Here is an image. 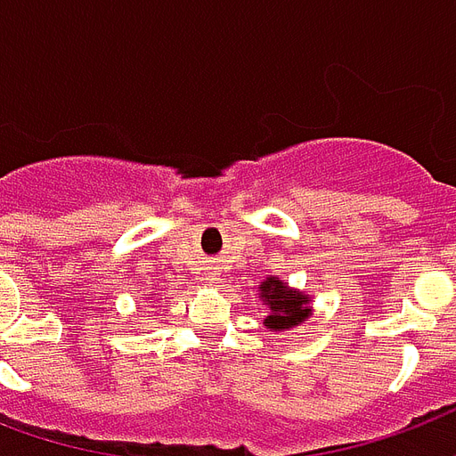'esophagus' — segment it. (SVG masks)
I'll use <instances>...</instances> for the list:
<instances>
[{
    "mask_svg": "<svg viewBox=\"0 0 456 456\" xmlns=\"http://www.w3.org/2000/svg\"><path fill=\"white\" fill-rule=\"evenodd\" d=\"M211 281H214V277H211Z\"/></svg>",
    "mask_w": 456,
    "mask_h": 456,
    "instance_id": "obj_1",
    "label": "esophagus"
}]
</instances>
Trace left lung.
<instances>
[{"instance_id": "1", "label": "left lung", "mask_w": 456, "mask_h": 456, "mask_svg": "<svg viewBox=\"0 0 456 456\" xmlns=\"http://www.w3.org/2000/svg\"><path fill=\"white\" fill-rule=\"evenodd\" d=\"M260 298L269 308V315L265 318V325L272 330H289L294 325L304 323L311 315L308 297L301 291L289 289L279 277H267L260 284Z\"/></svg>"}]
</instances>
